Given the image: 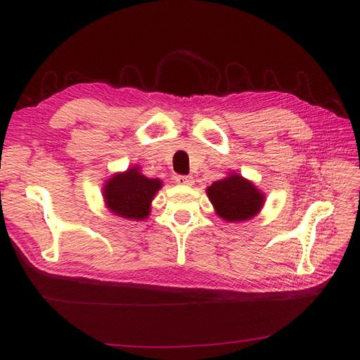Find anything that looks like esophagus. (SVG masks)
Listing matches in <instances>:
<instances>
[{"label":"esophagus","instance_id":"obj_1","mask_svg":"<svg viewBox=\"0 0 360 360\" xmlns=\"http://www.w3.org/2000/svg\"><path fill=\"white\" fill-rule=\"evenodd\" d=\"M176 181L179 184H183V186H192V184H193V177L192 176H177Z\"/></svg>","mask_w":360,"mask_h":360}]
</instances>
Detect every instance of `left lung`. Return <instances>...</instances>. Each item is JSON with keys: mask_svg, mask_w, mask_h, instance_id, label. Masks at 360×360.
I'll use <instances>...</instances> for the list:
<instances>
[{"mask_svg": "<svg viewBox=\"0 0 360 360\" xmlns=\"http://www.w3.org/2000/svg\"><path fill=\"white\" fill-rule=\"evenodd\" d=\"M216 214L225 222H243L255 217L264 207L266 195L238 172L213 181L205 189Z\"/></svg>", "mask_w": 360, "mask_h": 360, "instance_id": "1", "label": "left lung"}]
</instances>
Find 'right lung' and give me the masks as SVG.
Instances as JSON below:
<instances>
[{
    "mask_svg": "<svg viewBox=\"0 0 360 360\" xmlns=\"http://www.w3.org/2000/svg\"><path fill=\"white\" fill-rule=\"evenodd\" d=\"M163 186L162 180L148 179L138 165L115 172L102 188L106 209L130 221H144L150 216L151 201Z\"/></svg>",
    "mask_w": 360,
    "mask_h": 360,
    "instance_id": "right-lung-1",
    "label": "right lung"
}]
</instances>
